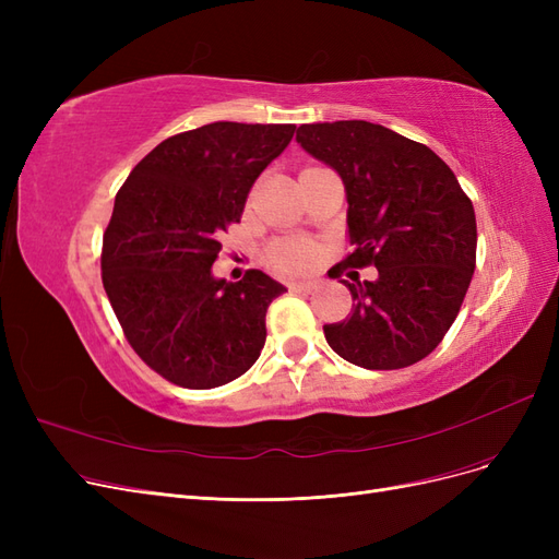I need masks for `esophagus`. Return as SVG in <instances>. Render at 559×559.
<instances>
[{"label": "esophagus", "mask_w": 559, "mask_h": 559, "mask_svg": "<svg viewBox=\"0 0 559 559\" xmlns=\"http://www.w3.org/2000/svg\"><path fill=\"white\" fill-rule=\"evenodd\" d=\"M289 289L300 294H312L317 289V282H289Z\"/></svg>", "instance_id": "1"}]
</instances>
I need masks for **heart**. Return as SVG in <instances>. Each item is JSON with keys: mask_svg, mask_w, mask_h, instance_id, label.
<instances>
[{"mask_svg": "<svg viewBox=\"0 0 559 559\" xmlns=\"http://www.w3.org/2000/svg\"><path fill=\"white\" fill-rule=\"evenodd\" d=\"M314 259V249L308 242L289 240L280 242L273 251H270V263L284 273H296V270H306Z\"/></svg>", "mask_w": 559, "mask_h": 559, "instance_id": "heart-1", "label": "heart"}]
</instances>
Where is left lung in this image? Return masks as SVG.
I'll return each instance as SVG.
<instances>
[{
	"label": "left lung",
	"mask_w": 559,
	"mask_h": 559,
	"mask_svg": "<svg viewBox=\"0 0 559 559\" xmlns=\"http://www.w3.org/2000/svg\"><path fill=\"white\" fill-rule=\"evenodd\" d=\"M296 142L345 183L354 251L343 265L378 267L373 282H345L352 312L324 324L326 343L368 370L421 361L452 326L476 270L468 195L429 146L378 123H306Z\"/></svg>",
	"instance_id": "8db88e82"
}]
</instances>
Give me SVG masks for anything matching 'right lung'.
Segmentation results:
<instances>
[{
    "instance_id": "1",
    "label": "right lung",
    "mask_w": 559,
    "mask_h": 559,
    "mask_svg": "<svg viewBox=\"0 0 559 559\" xmlns=\"http://www.w3.org/2000/svg\"><path fill=\"white\" fill-rule=\"evenodd\" d=\"M292 123L216 121L160 142L114 200L103 284L142 361L179 386H222L265 345L267 306L286 286L249 270L212 275L222 233L257 177L289 146Z\"/></svg>"
}]
</instances>
